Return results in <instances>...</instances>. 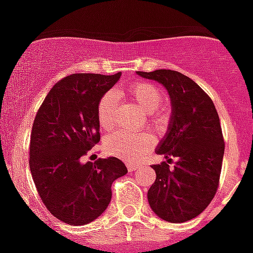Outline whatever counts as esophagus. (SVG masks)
<instances>
[{
    "mask_svg": "<svg viewBox=\"0 0 253 253\" xmlns=\"http://www.w3.org/2000/svg\"><path fill=\"white\" fill-rule=\"evenodd\" d=\"M138 168L139 164H132V163H128V164H127V169H128L130 172H134V170H136Z\"/></svg>",
    "mask_w": 253,
    "mask_h": 253,
    "instance_id": "1",
    "label": "esophagus"
}]
</instances>
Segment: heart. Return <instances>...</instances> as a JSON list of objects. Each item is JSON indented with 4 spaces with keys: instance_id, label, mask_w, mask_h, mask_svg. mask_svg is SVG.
Returning a JSON list of instances; mask_svg holds the SVG:
<instances>
[{
    "instance_id": "heart-1",
    "label": "heart",
    "mask_w": 253,
    "mask_h": 253,
    "mask_svg": "<svg viewBox=\"0 0 253 253\" xmlns=\"http://www.w3.org/2000/svg\"><path fill=\"white\" fill-rule=\"evenodd\" d=\"M128 94L143 110L148 113L152 126H163L167 121V113L160 109L163 102L162 91L150 83H135L128 87ZM118 107V97L114 91L103 94L98 103V121L103 130L114 126L115 113ZM155 139L147 132H126L118 131L106 139L105 147L109 154L118 156L127 162H138L144 154L154 147Z\"/></svg>"
}]
</instances>
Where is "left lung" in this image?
Wrapping results in <instances>:
<instances>
[{
    "mask_svg": "<svg viewBox=\"0 0 253 253\" xmlns=\"http://www.w3.org/2000/svg\"><path fill=\"white\" fill-rule=\"evenodd\" d=\"M160 83L168 91L172 114L166 136L156 148L167 162L177 159L175 168L168 163L152 166L156 180L147 197L159 218L182 223L200 215L218 189L224 142L211 98L192 79L170 69L136 72Z\"/></svg>",
    "mask_w": 253,
    "mask_h": 253,
    "instance_id": "obj_1",
    "label": "left lung"
}]
</instances>
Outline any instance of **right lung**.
Masks as SVG:
<instances>
[{
  "mask_svg": "<svg viewBox=\"0 0 253 253\" xmlns=\"http://www.w3.org/2000/svg\"><path fill=\"white\" fill-rule=\"evenodd\" d=\"M122 73H73L49 90L34 119L30 170L43 204L72 226L90 223L111 201V184L127 173L119 159L83 163L99 142L98 103Z\"/></svg>",
  "mask_w": 253,
  "mask_h": 253,
  "instance_id": "add662e5",
  "label": "right lung"
}]
</instances>
